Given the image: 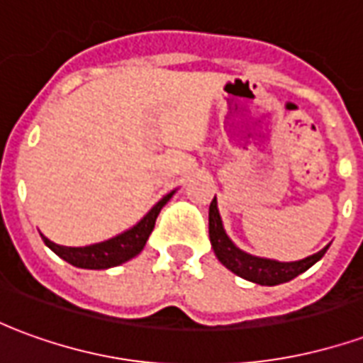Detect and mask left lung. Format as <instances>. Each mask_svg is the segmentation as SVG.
<instances>
[{
  "mask_svg": "<svg viewBox=\"0 0 363 363\" xmlns=\"http://www.w3.org/2000/svg\"><path fill=\"white\" fill-rule=\"evenodd\" d=\"M210 243L216 252V257L223 267L231 270L237 276H241L245 280L255 281L260 286H278L284 281L294 280L296 276L303 274L305 270L323 259V255L327 252L328 245L319 252H315L307 259L296 260V262H280L274 259H262V257H255L251 252L241 251L237 247L223 229V221H221L220 210H218V200L213 196L212 204H210Z\"/></svg>",
  "mask_w": 363,
  "mask_h": 363,
  "instance_id": "obj_1",
  "label": "left lung"
}]
</instances>
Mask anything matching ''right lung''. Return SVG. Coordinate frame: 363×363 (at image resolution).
<instances>
[{"instance_id":"obj_1","label":"right lung","mask_w":363,"mask_h":363,"mask_svg":"<svg viewBox=\"0 0 363 363\" xmlns=\"http://www.w3.org/2000/svg\"><path fill=\"white\" fill-rule=\"evenodd\" d=\"M174 192L177 190H171L169 194L161 198L157 204L135 223L134 228L126 229V231H122L112 239H106L103 243L87 245V247H62V245L52 243L50 239L44 237L43 233L40 235H43L46 247L56 252L60 259L69 262L72 267L87 268V270H106V268L118 267V264L128 262L143 251L151 231L155 228V220H157L161 208L173 198Z\"/></svg>"}]
</instances>
